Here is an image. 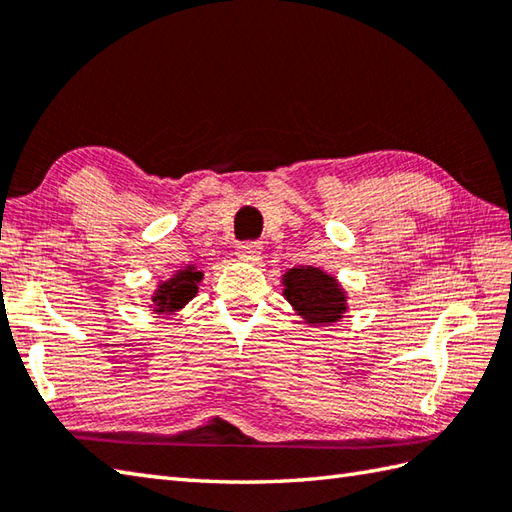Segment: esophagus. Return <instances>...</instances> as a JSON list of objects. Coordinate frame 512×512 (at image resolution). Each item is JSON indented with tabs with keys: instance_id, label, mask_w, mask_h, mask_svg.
I'll list each match as a JSON object with an SVG mask.
<instances>
[{
	"instance_id": "esophagus-1",
	"label": "esophagus",
	"mask_w": 512,
	"mask_h": 512,
	"mask_svg": "<svg viewBox=\"0 0 512 512\" xmlns=\"http://www.w3.org/2000/svg\"><path fill=\"white\" fill-rule=\"evenodd\" d=\"M237 257L244 259V262H257L262 257V244L259 242H242L237 244Z\"/></svg>"
}]
</instances>
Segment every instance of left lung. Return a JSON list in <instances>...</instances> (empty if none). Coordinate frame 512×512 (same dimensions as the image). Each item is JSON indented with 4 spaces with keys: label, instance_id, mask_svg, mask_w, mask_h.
<instances>
[{
    "label": "left lung",
    "instance_id": "8db88e82",
    "mask_svg": "<svg viewBox=\"0 0 512 512\" xmlns=\"http://www.w3.org/2000/svg\"><path fill=\"white\" fill-rule=\"evenodd\" d=\"M284 295L308 323L339 321L345 312V295L334 277L319 268H292L284 275Z\"/></svg>",
    "mask_w": 512,
    "mask_h": 512
}]
</instances>
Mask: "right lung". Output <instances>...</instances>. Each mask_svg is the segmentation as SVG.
<instances>
[{
  "label": "right lung",
  "instance_id": "1",
  "mask_svg": "<svg viewBox=\"0 0 512 512\" xmlns=\"http://www.w3.org/2000/svg\"><path fill=\"white\" fill-rule=\"evenodd\" d=\"M202 279L200 270H195V266H187L184 270H178L169 281H165L158 288L154 295L156 303V312H176L180 310L184 303H189L195 292H198V281Z\"/></svg>",
  "mask_w": 512,
  "mask_h": 512
}]
</instances>
